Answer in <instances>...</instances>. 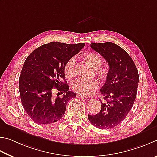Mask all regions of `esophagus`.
Instances as JSON below:
<instances>
[{
    "label": "esophagus",
    "instance_id": "34e87169",
    "mask_svg": "<svg viewBox=\"0 0 157 157\" xmlns=\"http://www.w3.org/2000/svg\"><path fill=\"white\" fill-rule=\"evenodd\" d=\"M76 97H77V98H85V99H87V97H84V96H82V95H81V94H76Z\"/></svg>",
    "mask_w": 157,
    "mask_h": 157
}]
</instances>
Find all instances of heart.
<instances>
[{
  "mask_svg": "<svg viewBox=\"0 0 157 157\" xmlns=\"http://www.w3.org/2000/svg\"><path fill=\"white\" fill-rule=\"evenodd\" d=\"M84 58L89 64L95 69H98L101 65V58L94 53H88L84 55ZM76 58L71 57L66 61L64 65V73L66 77L71 78L75 74ZM100 84L97 81H87L78 78L73 81L71 83V87L74 92L83 96H90L99 87Z\"/></svg>",
  "mask_w": 157,
  "mask_h": 157,
  "instance_id": "obj_1",
  "label": "heart"
}]
</instances>
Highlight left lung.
Instances as JSON below:
<instances>
[{"mask_svg": "<svg viewBox=\"0 0 157 157\" xmlns=\"http://www.w3.org/2000/svg\"><path fill=\"white\" fill-rule=\"evenodd\" d=\"M91 48L108 63L109 71L100 92L103 96L101 109L95 115L88 114L89 121L99 129H112L125 119L136 97L139 81L133 60L124 49L115 43H91Z\"/></svg>", "mask_w": 157, "mask_h": 157, "instance_id": "8db88e82", "label": "left lung"}]
</instances>
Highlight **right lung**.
Returning <instances> with one entry per match:
<instances>
[{
	"label": "right lung",
	"mask_w": 157,
	"mask_h": 157,
	"mask_svg": "<svg viewBox=\"0 0 157 157\" xmlns=\"http://www.w3.org/2000/svg\"><path fill=\"white\" fill-rule=\"evenodd\" d=\"M85 43L51 42L36 49L27 58L19 77L21 103L26 113L38 124H50L64 115L66 105L75 93L69 90L63 68ZM57 89L63 97L52 94Z\"/></svg>",
	"instance_id": "right-lung-1"
}]
</instances>
